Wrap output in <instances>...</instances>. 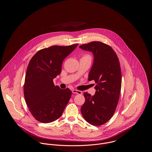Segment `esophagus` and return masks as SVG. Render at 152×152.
I'll use <instances>...</instances> for the list:
<instances>
[{
	"instance_id": "esophagus-1",
	"label": "esophagus",
	"mask_w": 152,
	"mask_h": 152,
	"mask_svg": "<svg viewBox=\"0 0 152 152\" xmlns=\"http://www.w3.org/2000/svg\"><path fill=\"white\" fill-rule=\"evenodd\" d=\"M72 93L75 94H82V92L80 91H78L76 89H73Z\"/></svg>"
}]
</instances>
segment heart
<instances>
[{
	"label": "heart",
	"instance_id": "heart-1",
	"mask_svg": "<svg viewBox=\"0 0 152 152\" xmlns=\"http://www.w3.org/2000/svg\"><path fill=\"white\" fill-rule=\"evenodd\" d=\"M85 57H88V58H89V56H85Z\"/></svg>",
	"mask_w": 152,
	"mask_h": 152
}]
</instances>
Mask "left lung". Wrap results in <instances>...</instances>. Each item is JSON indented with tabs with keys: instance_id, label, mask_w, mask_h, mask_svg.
Returning a JSON list of instances; mask_svg holds the SVG:
<instances>
[{
	"instance_id": "left-lung-1",
	"label": "left lung",
	"mask_w": 152,
	"mask_h": 152,
	"mask_svg": "<svg viewBox=\"0 0 152 152\" xmlns=\"http://www.w3.org/2000/svg\"><path fill=\"white\" fill-rule=\"evenodd\" d=\"M94 55L88 81L94 80L96 93H84L86 99L81 112L87 122L100 126L108 121L115 112L121 88V72L116 52L108 45L92 42L79 47Z\"/></svg>"
}]
</instances>
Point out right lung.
Returning <instances> with one entry per match:
<instances>
[{
    "label": "right lung",
    "mask_w": 152,
    "mask_h": 152,
    "mask_svg": "<svg viewBox=\"0 0 152 152\" xmlns=\"http://www.w3.org/2000/svg\"><path fill=\"white\" fill-rule=\"evenodd\" d=\"M78 45H53L37 52L26 73L24 95L29 110L36 120L50 123L60 118L72 92L55 86L53 79L61 71L63 60Z\"/></svg>",
    "instance_id": "add662e5"
}]
</instances>
